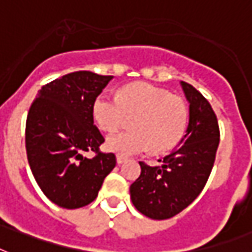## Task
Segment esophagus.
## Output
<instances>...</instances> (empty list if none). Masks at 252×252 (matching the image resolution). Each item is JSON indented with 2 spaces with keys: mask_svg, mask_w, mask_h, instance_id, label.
<instances>
[{
  "mask_svg": "<svg viewBox=\"0 0 252 252\" xmlns=\"http://www.w3.org/2000/svg\"><path fill=\"white\" fill-rule=\"evenodd\" d=\"M126 160V157H123V155H116V161H118V164H123Z\"/></svg>",
  "mask_w": 252,
  "mask_h": 252,
  "instance_id": "obj_1",
  "label": "esophagus"
}]
</instances>
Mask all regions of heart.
Here are the masks:
<instances>
[{"label":"heart","instance_id":"obj_1","mask_svg":"<svg viewBox=\"0 0 252 252\" xmlns=\"http://www.w3.org/2000/svg\"><path fill=\"white\" fill-rule=\"evenodd\" d=\"M133 118L132 132L110 134L106 149L119 155L151 150L160 154L171 150L185 134L189 110L181 97L146 83L123 87L116 98L102 94L93 103V119L102 130L114 132Z\"/></svg>","mask_w":252,"mask_h":252}]
</instances>
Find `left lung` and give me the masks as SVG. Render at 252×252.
<instances>
[{
    "label": "left lung",
    "mask_w": 252,
    "mask_h": 252,
    "mask_svg": "<svg viewBox=\"0 0 252 252\" xmlns=\"http://www.w3.org/2000/svg\"><path fill=\"white\" fill-rule=\"evenodd\" d=\"M189 102V124L179 146L161 165L140 161L141 175L130 185L133 206L154 220H164L185 210L200 194L212 171L220 141L218 118L210 102L190 84L181 81Z\"/></svg>",
    "instance_id": "obj_1"
}]
</instances>
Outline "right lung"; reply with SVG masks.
Listing matches in <instances>:
<instances>
[{
    "label": "right lung",
    "mask_w": 252,
    "mask_h": 252,
    "mask_svg": "<svg viewBox=\"0 0 252 252\" xmlns=\"http://www.w3.org/2000/svg\"><path fill=\"white\" fill-rule=\"evenodd\" d=\"M112 76L77 71L41 88L26 123V150L42 193L59 207L92 203L116 164L101 153L105 138L94 126L93 103ZM93 151L94 157L85 155Z\"/></svg>",
    "instance_id": "1"
}]
</instances>
